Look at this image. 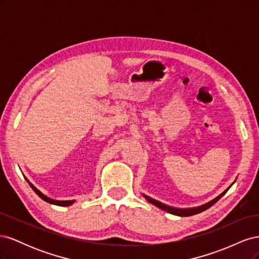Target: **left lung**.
Listing matches in <instances>:
<instances>
[{
	"label": "left lung",
	"mask_w": 259,
	"mask_h": 259,
	"mask_svg": "<svg viewBox=\"0 0 259 259\" xmlns=\"http://www.w3.org/2000/svg\"><path fill=\"white\" fill-rule=\"evenodd\" d=\"M227 191H228V189H227L225 192H223L221 195H219V197H217L216 199H214L213 201L208 202L207 204H204V205L199 206V207H194V208H184V209L170 207V206H168V205L163 204V203H161V202H159V201H156V200H154V199H151V198L147 197V195H144V197L148 200V202H150L151 204H153V205H155V206H158L159 208H161V209H163V210L167 211V213L174 214V215H177V216H185V217H186V216H191V215L199 214V213H201V211L209 208L210 206H213V205L215 204V203H216L219 199H221Z\"/></svg>",
	"instance_id": "obj_1"
}]
</instances>
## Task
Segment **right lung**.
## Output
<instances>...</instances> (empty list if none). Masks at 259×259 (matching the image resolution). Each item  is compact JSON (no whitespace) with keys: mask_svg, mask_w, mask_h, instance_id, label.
Listing matches in <instances>:
<instances>
[{"mask_svg":"<svg viewBox=\"0 0 259 259\" xmlns=\"http://www.w3.org/2000/svg\"><path fill=\"white\" fill-rule=\"evenodd\" d=\"M26 180L28 182V184L30 185V187L32 188L33 189V191L38 195V197H40L42 200H44L45 202H48V203H51V204H55V205H59V206H69V205H71L72 203L74 202V201H57V200H53V199H50V198H48L46 197V195H44L40 190H37L36 188L31 184L29 180L26 178Z\"/></svg>","mask_w":259,"mask_h":259,"instance_id":"obj_1","label":"right lung"}]
</instances>
